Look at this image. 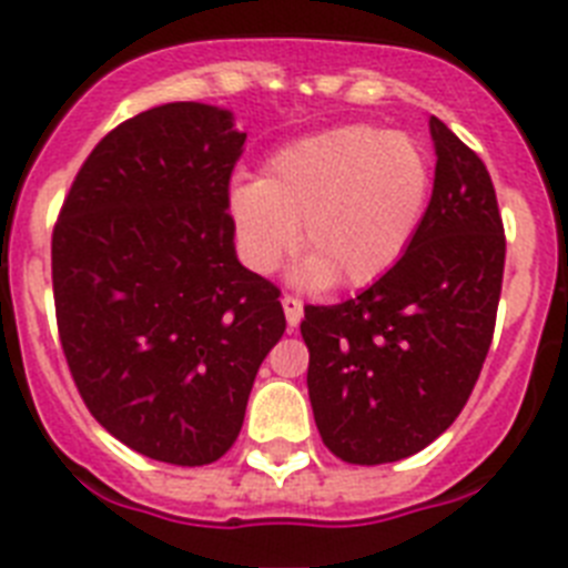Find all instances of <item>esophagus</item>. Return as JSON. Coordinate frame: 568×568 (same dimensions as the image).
I'll use <instances>...</instances> for the list:
<instances>
[{"mask_svg": "<svg viewBox=\"0 0 568 568\" xmlns=\"http://www.w3.org/2000/svg\"><path fill=\"white\" fill-rule=\"evenodd\" d=\"M281 307H284L290 327H298L301 315H304V304H301L298 298H293V295H284V298H281Z\"/></svg>", "mask_w": 568, "mask_h": 568, "instance_id": "obj_1", "label": "esophagus"}]
</instances>
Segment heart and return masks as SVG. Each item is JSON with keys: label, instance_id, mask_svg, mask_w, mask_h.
<instances>
[{"label": "heart", "instance_id": "1", "mask_svg": "<svg viewBox=\"0 0 568 568\" xmlns=\"http://www.w3.org/2000/svg\"><path fill=\"white\" fill-rule=\"evenodd\" d=\"M433 193L424 144L398 130L344 124L275 150L261 182H235L227 213L241 261L267 275L298 247L304 287H369L413 244Z\"/></svg>", "mask_w": 568, "mask_h": 568}]
</instances>
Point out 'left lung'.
<instances>
[{"label":"left lung","instance_id":"obj_1","mask_svg":"<svg viewBox=\"0 0 568 568\" xmlns=\"http://www.w3.org/2000/svg\"><path fill=\"white\" fill-rule=\"evenodd\" d=\"M435 187L413 244L373 287L304 307L321 440L346 464L409 458L458 418L489 353L506 239L489 170L429 119Z\"/></svg>","mask_w":568,"mask_h":568}]
</instances>
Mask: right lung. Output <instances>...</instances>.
I'll return each instance as SVG.
<instances>
[{"mask_svg":"<svg viewBox=\"0 0 568 568\" xmlns=\"http://www.w3.org/2000/svg\"><path fill=\"white\" fill-rule=\"evenodd\" d=\"M244 139L213 104L144 110L84 159L53 227L59 341L79 395L162 464L227 453L287 327L278 287L235 258L227 195Z\"/></svg>","mask_w":568,"mask_h":568,"instance_id":"add662e5","label":"right lung"}]
</instances>
